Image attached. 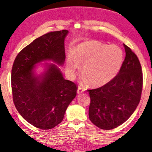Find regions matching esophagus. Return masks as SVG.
<instances>
[{
	"label": "esophagus",
	"instance_id": "obj_1",
	"mask_svg": "<svg viewBox=\"0 0 152 152\" xmlns=\"http://www.w3.org/2000/svg\"><path fill=\"white\" fill-rule=\"evenodd\" d=\"M86 90V88H82L80 87V86H78V90H77V93L78 94H80L82 93H83L84 91Z\"/></svg>",
	"mask_w": 152,
	"mask_h": 152
}]
</instances>
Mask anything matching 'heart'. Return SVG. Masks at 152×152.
I'll return each mask as SVG.
<instances>
[{"mask_svg": "<svg viewBox=\"0 0 152 152\" xmlns=\"http://www.w3.org/2000/svg\"><path fill=\"white\" fill-rule=\"evenodd\" d=\"M124 61V53L118 46L92 41L80 44L74 56L68 57L66 71L71 77L83 66V82L90 81L94 87H101L118 74Z\"/></svg>", "mask_w": 152, "mask_h": 152, "instance_id": "heart-1", "label": "heart"}]
</instances>
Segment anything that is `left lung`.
I'll return each instance as SVG.
<instances>
[{
  "label": "left lung",
  "mask_w": 152,
  "mask_h": 152,
  "mask_svg": "<svg viewBox=\"0 0 152 152\" xmlns=\"http://www.w3.org/2000/svg\"><path fill=\"white\" fill-rule=\"evenodd\" d=\"M126 57L116 76L106 85L89 90V118L103 130L124 124L139 104L142 90V72L137 55L124 44Z\"/></svg>",
  "instance_id": "obj_1"
}]
</instances>
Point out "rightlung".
I'll list each match as a JSON object with an SVG mask.
<instances>
[{
    "label": "right lung",
    "mask_w": 152,
    "mask_h": 152,
    "mask_svg": "<svg viewBox=\"0 0 152 152\" xmlns=\"http://www.w3.org/2000/svg\"><path fill=\"white\" fill-rule=\"evenodd\" d=\"M67 30L50 32L36 38L19 53L13 63L11 84L13 102L26 121L42 130H49L62 121L67 107L75 98L77 86L64 79L57 65L65 61L64 38ZM46 63L41 75L35 66Z\"/></svg>",
    "instance_id": "right-lung-1"
}]
</instances>
